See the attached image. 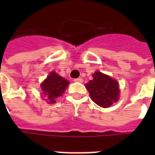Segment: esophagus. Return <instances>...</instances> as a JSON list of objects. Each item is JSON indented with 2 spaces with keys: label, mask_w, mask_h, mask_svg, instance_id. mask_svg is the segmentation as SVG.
Masks as SVG:
<instances>
[{
  "label": "esophagus",
  "mask_w": 155,
  "mask_h": 155,
  "mask_svg": "<svg viewBox=\"0 0 155 155\" xmlns=\"http://www.w3.org/2000/svg\"><path fill=\"white\" fill-rule=\"evenodd\" d=\"M74 82H78V83H82L83 82V79L81 78H75Z\"/></svg>",
  "instance_id": "1"
}]
</instances>
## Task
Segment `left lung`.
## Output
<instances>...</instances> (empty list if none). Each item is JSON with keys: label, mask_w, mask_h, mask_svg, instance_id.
<instances>
[{"label": "left lung", "mask_w": 155, "mask_h": 155, "mask_svg": "<svg viewBox=\"0 0 155 155\" xmlns=\"http://www.w3.org/2000/svg\"><path fill=\"white\" fill-rule=\"evenodd\" d=\"M85 87L91 100L103 108L111 106L119 97L120 91L117 81L99 71L93 74V79Z\"/></svg>", "instance_id": "8db88e82"}]
</instances>
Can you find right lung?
I'll list each match as a JSON object with an SVG mask.
<instances>
[{"mask_svg":"<svg viewBox=\"0 0 155 155\" xmlns=\"http://www.w3.org/2000/svg\"><path fill=\"white\" fill-rule=\"evenodd\" d=\"M69 82L65 78L52 71L41 84V89L45 96L44 97L49 104L55 103L56 99L64 92Z\"/></svg>","mask_w":155,"mask_h":155,"instance_id":"add662e5","label":"right lung"}]
</instances>
